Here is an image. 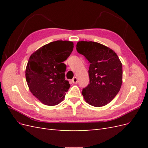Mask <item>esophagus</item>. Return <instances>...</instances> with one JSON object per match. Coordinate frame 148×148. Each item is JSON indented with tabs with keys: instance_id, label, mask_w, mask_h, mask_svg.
Instances as JSON below:
<instances>
[{
	"instance_id": "obj_1",
	"label": "esophagus",
	"mask_w": 148,
	"mask_h": 148,
	"mask_svg": "<svg viewBox=\"0 0 148 148\" xmlns=\"http://www.w3.org/2000/svg\"><path fill=\"white\" fill-rule=\"evenodd\" d=\"M71 81H72L73 83H78V79L77 77H74L72 79H71Z\"/></svg>"
}]
</instances>
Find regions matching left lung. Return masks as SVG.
Returning a JSON list of instances; mask_svg holds the SVG:
<instances>
[{
	"label": "left lung",
	"mask_w": 148,
	"mask_h": 148,
	"mask_svg": "<svg viewBox=\"0 0 148 148\" xmlns=\"http://www.w3.org/2000/svg\"><path fill=\"white\" fill-rule=\"evenodd\" d=\"M77 51L88 60L89 84L82 91L88 104L104 106L113 100L122 84V64L112 49L92 41H79Z\"/></svg>",
	"instance_id": "8db88e82"
}]
</instances>
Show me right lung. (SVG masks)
Wrapping results in <instances>:
<instances>
[{"label":"right lung","mask_w":148,"mask_h":148,"mask_svg":"<svg viewBox=\"0 0 148 148\" xmlns=\"http://www.w3.org/2000/svg\"><path fill=\"white\" fill-rule=\"evenodd\" d=\"M73 42L57 41L46 44L29 57L25 77L31 92L42 104L53 106L64 100L70 84L65 80L67 59Z\"/></svg>","instance_id":"obj_1"}]
</instances>
